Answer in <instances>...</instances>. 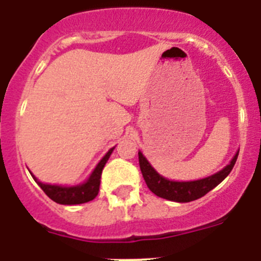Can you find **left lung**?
Here are the masks:
<instances>
[{
  "label": "left lung",
  "instance_id": "1",
  "mask_svg": "<svg viewBox=\"0 0 261 261\" xmlns=\"http://www.w3.org/2000/svg\"><path fill=\"white\" fill-rule=\"evenodd\" d=\"M238 154L239 151H237L234 158L231 159V162L225 168H222L220 172L193 181L168 180L151 167V165L147 162V159L142 155L141 151H138V162H140V168H141L142 176L146 181V186L149 187V190L154 195L159 196L162 199L170 200V201L190 202L200 199V197L206 195L209 191L216 188L231 172L232 167L237 162V158H238Z\"/></svg>",
  "mask_w": 261,
  "mask_h": 261
}]
</instances>
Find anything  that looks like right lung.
<instances>
[{
    "instance_id": "add662e5",
    "label": "right lung",
    "mask_w": 261,
    "mask_h": 261,
    "mask_svg": "<svg viewBox=\"0 0 261 261\" xmlns=\"http://www.w3.org/2000/svg\"><path fill=\"white\" fill-rule=\"evenodd\" d=\"M115 147L110 149L108 153L100 159V162L98 163V166L95 167V170L93 171V174L90 175V177L87 179V181H85L84 184H80V186L74 187H62V186H52V184H44L39 181L34 175V180L39 184L41 190L44 191L45 195L49 197L50 200H53L57 204L62 205H77V204H84V202H89L91 200H94L96 197L99 192V186H100V176H102L103 167L107 163L108 158L112 154Z\"/></svg>"
}]
</instances>
